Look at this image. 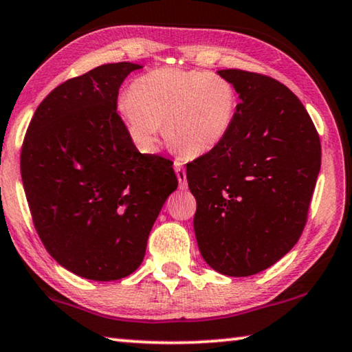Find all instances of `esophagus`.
Returning a JSON list of instances; mask_svg holds the SVG:
<instances>
[{
    "instance_id": "34e87169",
    "label": "esophagus",
    "mask_w": 352,
    "mask_h": 352,
    "mask_svg": "<svg viewBox=\"0 0 352 352\" xmlns=\"http://www.w3.org/2000/svg\"><path fill=\"white\" fill-rule=\"evenodd\" d=\"M175 171H176L177 181H179V187L182 190H186L187 188V175H186V170L182 168L181 162H175Z\"/></svg>"
}]
</instances>
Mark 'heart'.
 <instances>
[{"label":"heart","mask_w":352,"mask_h":352,"mask_svg":"<svg viewBox=\"0 0 352 352\" xmlns=\"http://www.w3.org/2000/svg\"><path fill=\"white\" fill-rule=\"evenodd\" d=\"M117 113L131 140L153 153L160 123L173 148L187 155L215 149L232 128L237 94L217 73L159 68L137 78L131 91L117 98Z\"/></svg>","instance_id":"1"}]
</instances>
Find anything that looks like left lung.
<instances>
[{
  "instance_id": "left-lung-1",
  "label": "left lung",
  "mask_w": 352,
  "mask_h": 352,
  "mask_svg": "<svg viewBox=\"0 0 352 352\" xmlns=\"http://www.w3.org/2000/svg\"><path fill=\"white\" fill-rule=\"evenodd\" d=\"M217 73L240 102L226 138L187 165L193 229L210 268L245 278L272 267L301 237L321 145L306 107L284 84L232 68Z\"/></svg>"
}]
</instances>
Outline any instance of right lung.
<instances>
[{
  "label": "right lung",
  "instance_id": "obj_1",
  "mask_svg": "<svg viewBox=\"0 0 352 352\" xmlns=\"http://www.w3.org/2000/svg\"><path fill=\"white\" fill-rule=\"evenodd\" d=\"M140 63L96 67L40 102L21 148V181L46 251L68 272L117 280L140 267L149 232L177 187L173 162L138 153L118 89Z\"/></svg>",
  "mask_w": 352,
  "mask_h": 352
}]
</instances>
